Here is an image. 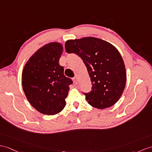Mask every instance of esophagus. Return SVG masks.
<instances>
[{
	"label": "esophagus",
	"instance_id": "1",
	"mask_svg": "<svg viewBox=\"0 0 152 152\" xmlns=\"http://www.w3.org/2000/svg\"><path fill=\"white\" fill-rule=\"evenodd\" d=\"M73 82H74V83H75V84H77V83H78V80H77V77H74V78L73 79Z\"/></svg>",
	"mask_w": 152,
	"mask_h": 152
}]
</instances>
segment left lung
I'll return each mask as SVG.
<instances>
[{
    "label": "left lung",
    "instance_id": "left-lung-1",
    "mask_svg": "<svg viewBox=\"0 0 152 152\" xmlns=\"http://www.w3.org/2000/svg\"><path fill=\"white\" fill-rule=\"evenodd\" d=\"M65 48L67 53L79 55L86 66L92 83L91 91L84 93L88 104L101 110L115 104L126 81L125 65L117 48L93 37L68 40Z\"/></svg>",
    "mask_w": 152,
    "mask_h": 152
}]
</instances>
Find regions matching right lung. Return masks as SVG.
Segmentation results:
<instances>
[{"label": "right lung", "instance_id": "right-lung-1", "mask_svg": "<svg viewBox=\"0 0 152 152\" xmlns=\"http://www.w3.org/2000/svg\"><path fill=\"white\" fill-rule=\"evenodd\" d=\"M63 46L50 42L36 51L26 63L22 85L28 101L39 112L55 115L64 109L72 80L59 64Z\"/></svg>", "mask_w": 152, "mask_h": 152}]
</instances>
